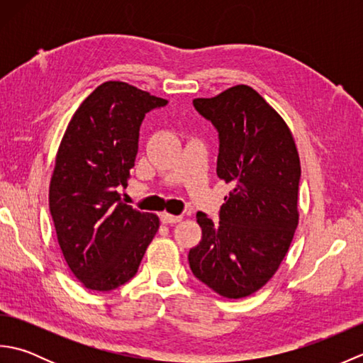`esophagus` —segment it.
Listing matches in <instances>:
<instances>
[{"label":"esophagus","instance_id":"esophagus-1","mask_svg":"<svg viewBox=\"0 0 363 363\" xmlns=\"http://www.w3.org/2000/svg\"><path fill=\"white\" fill-rule=\"evenodd\" d=\"M160 221L165 223V225H174V223L182 221V217L181 215H172V213L164 212L160 215Z\"/></svg>","mask_w":363,"mask_h":363}]
</instances>
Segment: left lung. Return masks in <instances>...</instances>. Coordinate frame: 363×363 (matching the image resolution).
I'll list each match as a JSON object with an SVG mask.
<instances>
[{
  "instance_id": "obj_1",
  "label": "left lung",
  "mask_w": 363,
  "mask_h": 363,
  "mask_svg": "<svg viewBox=\"0 0 363 363\" xmlns=\"http://www.w3.org/2000/svg\"><path fill=\"white\" fill-rule=\"evenodd\" d=\"M220 137L217 174L233 186L220 221L196 215L191 272L223 298L250 296L279 268L299 221V154L287 123L245 84L194 99Z\"/></svg>"
}]
</instances>
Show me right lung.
Instances as JSON below:
<instances>
[{"instance_id":"right-lung-1","label":"right lung","mask_w":363,"mask_h":363,"mask_svg":"<svg viewBox=\"0 0 363 363\" xmlns=\"http://www.w3.org/2000/svg\"><path fill=\"white\" fill-rule=\"evenodd\" d=\"M167 99L121 81H107L68 123L50 182L57 242L84 287L107 291L133 277L159 230L156 213L120 198L138 151L145 113Z\"/></svg>"}]
</instances>
